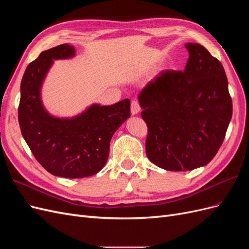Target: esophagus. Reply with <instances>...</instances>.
Masks as SVG:
<instances>
[{"mask_svg": "<svg viewBox=\"0 0 249 249\" xmlns=\"http://www.w3.org/2000/svg\"><path fill=\"white\" fill-rule=\"evenodd\" d=\"M140 112V105L138 103V101L133 100L131 103V113L132 115H136Z\"/></svg>", "mask_w": 249, "mask_h": 249, "instance_id": "34e87169", "label": "esophagus"}]
</instances>
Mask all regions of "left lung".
<instances>
[{
  "mask_svg": "<svg viewBox=\"0 0 249 249\" xmlns=\"http://www.w3.org/2000/svg\"><path fill=\"white\" fill-rule=\"evenodd\" d=\"M184 71H165L148 82L138 101L147 124L146 156L165 170L205 166L217 154L232 114L228 78L219 60L187 43Z\"/></svg>",
  "mask_w": 249,
  "mask_h": 249,
  "instance_id": "1",
  "label": "left lung"
}]
</instances>
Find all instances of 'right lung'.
I'll return each instance as SVG.
<instances>
[{
    "label": "right lung",
    "instance_id": "right-lung-1",
    "mask_svg": "<svg viewBox=\"0 0 249 249\" xmlns=\"http://www.w3.org/2000/svg\"><path fill=\"white\" fill-rule=\"evenodd\" d=\"M69 43L42 52L26 69L20 83L18 123L36 160L53 176L80 178L93 176L107 163L110 141L130 117V100L111 106L92 104L72 117L50 114L41 101L43 81L55 60L70 59Z\"/></svg>",
    "mask_w": 249,
    "mask_h": 249
}]
</instances>
